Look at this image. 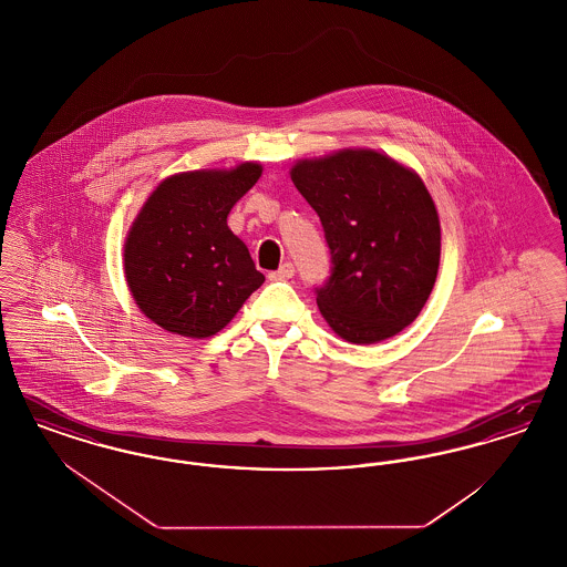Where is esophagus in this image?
Returning a JSON list of instances; mask_svg holds the SVG:
<instances>
[{
    "label": "esophagus",
    "mask_w": 567,
    "mask_h": 567,
    "mask_svg": "<svg viewBox=\"0 0 567 567\" xmlns=\"http://www.w3.org/2000/svg\"><path fill=\"white\" fill-rule=\"evenodd\" d=\"M293 274H296L293 264H282L278 270L270 271V280H289L293 278Z\"/></svg>",
    "instance_id": "esophagus-1"
}]
</instances>
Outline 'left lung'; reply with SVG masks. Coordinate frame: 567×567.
Returning <instances> with one entry per match:
<instances>
[{
  "instance_id": "left-lung-1",
  "label": "left lung",
  "mask_w": 567,
  "mask_h": 567,
  "mask_svg": "<svg viewBox=\"0 0 567 567\" xmlns=\"http://www.w3.org/2000/svg\"><path fill=\"white\" fill-rule=\"evenodd\" d=\"M291 181L321 218L331 276L317 289L329 327L377 344L412 323L440 266V218L416 172L370 148L301 159Z\"/></svg>"
}]
</instances>
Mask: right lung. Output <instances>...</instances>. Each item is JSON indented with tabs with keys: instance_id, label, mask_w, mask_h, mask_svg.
Returning a JSON list of instances; mask_svg holds the SVG:
<instances>
[{
	"instance_id": "1",
	"label": "right lung",
	"mask_w": 567,
	"mask_h": 567,
	"mask_svg": "<svg viewBox=\"0 0 567 567\" xmlns=\"http://www.w3.org/2000/svg\"><path fill=\"white\" fill-rule=\"evenodd\" d=\"M264 167L195 169L165 178L125 240V278L137 308L169 333L210 338L229 323L266 276L227 215Z\"/></svg>"
}]
</instances>
